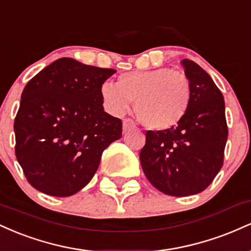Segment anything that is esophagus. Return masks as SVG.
Segmentation results:
<instances>
[{
    "instance_id": "1",
    "label": "esophagus",
    "mask_w": 251,
    "mask_h": 251,
    "mask_svg": "<svg viewBox=\"0 0 251 251\" xmlns=\"http://www.w3.org/2000/svg\"><path fill=\"white\" fill-rule=\"evenodd\" d=\"M135 124L132 119H124L123 120V129L124 131H128V129L134 128Z\"/></svg>"
}]
</instances>
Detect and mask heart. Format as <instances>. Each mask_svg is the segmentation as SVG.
Returning a JSON list of instances; mask_svg holds the SVG:
<instances>
[{"mask_svg": "<svg viewBox=\"0 0 251 251\" xmlns=\"http://www.w3.org/2000/svg\"><path fill=\"white\" fill-rule=\"evenodd\" d=\"M191 85L185 74L170 68L132 71L105 82L101 98L114 116H123L134 101L139 122L151 129H169L185 117L191 102Z\"/></svg>", "mask_w": 251, "mask_h": 251, "instance_id": "heart-1", "label": "heart"}]
</instances>
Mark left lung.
Returning a JSON list of instances; mask_svg holds the SVG:
<instances>
[{"mask_svg": "<svg viewBox=\"0 0 251 251\" xmlns=\"http://www.w3.org/2000/svg\"><path fill=\"white\" fill-rule=\"evenodd\" d=\"M181 65L192 92L188 112L174 127L146 132L139 154L150 183L176 197L200 194L212 183L227 139L222 92L197 63L184 59Z\"/></svg>", "mask_w": 251, "mask_h": 251, "instance_id": "1", "label": "left lung"}]
</instances>
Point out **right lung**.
<instances>
[{
  "mask_svg": "<svg viewBox=\"0 0 251 251\" xmlns=\"http://www.w3.org/2000/svg\"><path fill=\"white\" fill-rule=\"evenodd\" d=\"M61 57L28 81L14 122L15 154L33 188L68 197L93 178L123 123L103 111L101 86L116 73Z\"/></svg>",
  "mask_w": 251,
  "mask_h": 251,
  "instance_id": "add662e5",
  "label": "right lung"
}]
</instances>
